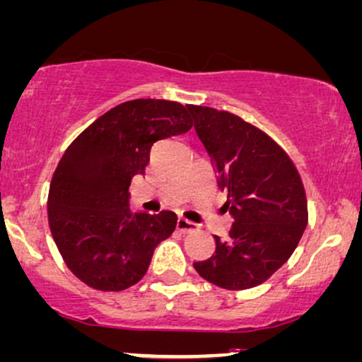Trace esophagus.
Instances as JSON below:
<instances>
[{
  "label": "esophagus",
  "instance_id": "34e87169",
  "mask_svg": "<svg viewBox=\"0 0 362 362\" xmlns=\"http://www.w3.org/2000/svg\"><path fill=\"white\" fill-rule=\"evenodd\" d=\"M196 223L186 220V218H177L176 221V228L181 231V233H189V231H194L196 230Z\"/></svg>",
  "mask_w": 362,
  "mask_h": 362
}]
</instances>
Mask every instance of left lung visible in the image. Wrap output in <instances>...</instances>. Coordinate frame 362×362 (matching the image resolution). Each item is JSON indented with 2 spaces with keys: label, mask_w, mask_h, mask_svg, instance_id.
I'll return each instance as SVG.
<instances>
[{
  "label": "left lung",
  "mask_w": 362,
  "mask_h": 362,
  "mask_svg": "<svg viewBox=\"0 0 362 362\" xmlns=\"http://www.w3.org/2000/svg\"><path fill=\"white\" fill-rule=\"evenodd\" d=\"M194 129L215 160L233 225L215 253L194 262L199 276L226 290L269 280L300 242L309 209L304 182L284 147L226 110L188 105Z\"/></svg>",
  "instance_id": "obj_1"
}]
</instances>
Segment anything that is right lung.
Returning a JSON list of instances; mask_svg holds the SVG:
<instances>
[{
  "mask_svg": "<svg viewBox=\"0 0 362 362\" xmlns=\"http://www.w3.org/2000/svg\"><path fill=\"white\" fill-rule=\"evenodd\" d=\"M180 102L136 99L93 120L65 149L48 189V226L69 270L88 287L119 292L149 269L154 248L176 228V213H136L129 186L149 164L154 142L188 132Z\"/></svg>",
  "mask_w": 362,
  "mask_h": 362,
  "instance_id": "right-lung-1",
  "label": "right lung"
}]
</instances>
